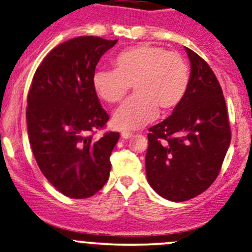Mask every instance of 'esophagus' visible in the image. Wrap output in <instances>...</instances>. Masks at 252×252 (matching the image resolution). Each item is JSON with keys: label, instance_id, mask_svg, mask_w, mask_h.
<instances>
[{"label": "esophagus", "instance_id": "34e87169", "mask_svg": "<svg viewBox=\"0 0 252 252\" xmlns=\"http://www.w3.org/2000/svg\"><path fill=\"white\" fill-rule=\"evenodd\" d=\"M133 133H129V131H122L121 133V136L122 139H130V137H133Z\"/></svg>", "mask_w": 252, "mask_h": 252}]
</instances>
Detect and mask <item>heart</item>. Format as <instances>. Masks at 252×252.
<instances>
[{"mask_svg":"<svg viewBox=\"0 0 252 252\" xmlns=\"http://www.w3.org/2000/svg\"><path fill=\"white\" fill-rule=\"evenodd\" d=\"M113 70H96L92 84L107 104L122 101L133 84L136 94L113 113L116 128L136 130L157 117L158 108L175 110L186 96L190 73L181 55L153 44H139L117 54Z\"/></svg>","mask_w":252,"mask_h":252,"instance_id":"heart-1","label":"heart"}]
</instances>
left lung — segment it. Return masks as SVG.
Segmentation results:
<instances>
[{"label":"left lung","instance_id":"8db88e82","mask_svg":"<svg viewBox=\"0 0 252 252\" xmlns=\"http://www.w3.org/2000/svg\"><path fill=\"white\" fill-rule=\"evenodd\" d=\"M185 49L190 62L189 92L147 135V181L171 202H185L208 189L231 144L226 101L215 73L197 53Z\"/></svg>","mask_w":252,"mask_h":252}]
</instances>
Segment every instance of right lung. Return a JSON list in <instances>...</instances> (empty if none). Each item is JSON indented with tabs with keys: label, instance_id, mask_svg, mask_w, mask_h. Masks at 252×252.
I'll return each instance as SVG.
<instances>
[{
	"label": "right lung",
	"instance_id": "obj_1",
	"mask_svg": "<svg viewBox=\"0 0 252 252\" xmlns=\"http://www.w3.org/2000/svg\"><path fill=\"white\" fill-rule=\"evenodd\" d=\"M116 43L95 36L68 39L50 50L33 75L26 107L29 140L42 174L66 197H92L110 176L119 134L93 136L108 115L92 78L100 58Z\"/></svg>",
	"mask_w": 252,
	"mask_h": 252
}]
</instances>
